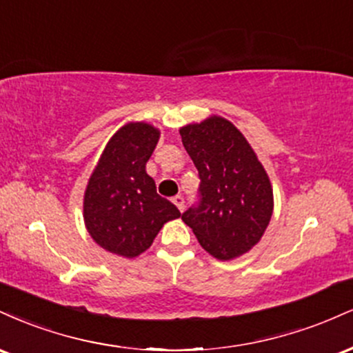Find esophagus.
<instances>
[{"instance_id":"34e87169","label":"esophagus","mask_w":353,"mask_h":353,"mask_svg":"<svg viewBox=\"0 0 353 353\" xmlns=\"http://www.w3.org/2000/svg\"><path fill=\"white\" fill-rule=\"evenodd\" d=\"M172 202H174V204H176V208L179 209L181 212H182V210H184V197H182V196L172 197Z\"/></svg>"}]
</instances>
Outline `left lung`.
Returning a JSON list of instances; mask_svg holds the SVG:
<instances>
[{
  "label": "left lung",
  "mask_w": 353,
  "mask_h": 353,
  "mask_svg": "<svg viewBox=\"0 0 353 353\" xmlns=\"http://www.w3.org/2000/svg\"><path fill=\"white\" fill-rule=\"evenodd\" d=\"M199 172V201L182 214L199 244L219 261L245 254L264 236L274 209L269 176L242 132L212 116L181 129Z\"/></svg>",
  "instance_id": "left-lung-1"
}]
</instances>
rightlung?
<instances>
[{
  "label": "right lung",
  "mask_w": 353,
  "mask_h": 353,
  "mask_svg": "<svg viewBox=\"0 0 353 353\" xmlns=\"http://www.w3.org/2000/svg\"><path fill=\"white\" fill-rule=\"evenodd\" d=\"M157 141L159 131L151 124H125L111 137L88 182L86 229L109 252L136 257L151 247L165 222L181 217L145 172Z\"/></svg>",
  "instance_id": "add662e5"
}]
</instances>
